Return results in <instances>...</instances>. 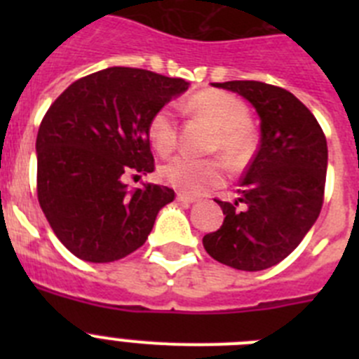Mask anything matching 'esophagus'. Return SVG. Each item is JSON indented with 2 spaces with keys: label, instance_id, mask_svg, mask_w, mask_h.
Segmentation results:
<instances>
[{
  "label": "esophagus",
  "instance_id": "obj_1",
  "mask_svg": "<svg viewBox=\"0 0 359 359\" xmlns=\"http://www.w3.org/2000/svg\"><path fill=\"white\" fill-rule=\"evenodd\" d=\"M176 199H177V201H180V203H185V205H190V203H196V201H198V199H196L194 196L187 194V192H177Z\"/></svg>",
  "mask_w": 359,
  "mask_h": 359
}]
</instances>
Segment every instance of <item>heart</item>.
Here are the masks:
<instances>
[{
    "label": "heart",
    "mask_w": 359,
    "mask_h": 359,
    "mask_svg": "<svg viewBox=\"0 0 359 359\" xmlns=\"http://www.w3.org/2000/svg\"><path fill=\"white\" fill-rule=\"evenodd\" d=\"M187 109L210 120L217 128L215 151H221L230 163L248 160L253 149L248 128V109L239 98L226 91L205 90L187 102ZM147 135L160 154H170L177 145V120L172 104L163 106L149 118ZM226 167L219 158H194L180 154L160 169L161 182L189 194H201L224 182Z\"/></svg>",
    "instance_id": "heart-1"
}]
</instances>
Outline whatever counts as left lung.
<instances>
[{
    "label": "left lung",
    "mask_w": 359,
    "mask_h": 359,
    "mask_svg": "<svg viewBox=\"0 0 359 359\" xmlns=\"http://www.w3.org/2000/svg\"><path fill=\"white\" fill-rule=\"evenodd\" d=\"M239 93L261 116V145L241 177L239 198L221 201V228L203 246L221 264L261 271L284 261L323 205L327 140L315 115L284 88L259 81L215 82Z\"/></svg>",
    "instance_id": "1"
}]
</instances>
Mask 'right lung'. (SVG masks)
<instances>
[{"label":"right lung","mask_w":359,"mask_h":359,"mask_svg":"<svg viewBox=\"0 0 359 359\" xmlns=\"http://www.w3.org/2000/svg\"><path fill=\"white\" fill-rule=\"evenodd\" d=\"M189 82L140 68L100 69L69 84L37 133V199L57 239L88 262H113L147 241L172 189L135 192L126 174L154 170L147 123Z\"/></svg>","instance_id":"right-lung-1"}]
</instances>
